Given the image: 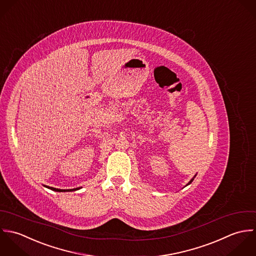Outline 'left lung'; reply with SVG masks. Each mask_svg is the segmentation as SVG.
Wrapping results in <instances>:
<instances>
[{
  "label": "left lung",
  "mask_w": 256,
  "mask_h": 256,
  "mask_svg": "<svg viewBox=\"0 0 256 256\" xmlns=\"http://www.w3.org/2000/svg\"><path fill=\"white\" fill-rule=\"evenodd\" d=\"M196 175H197V174H196ZM196 175H195V176H194V177H193V178H192V179H191V180H190V181H189V182H188V184H187V185H186V186H188V185H190V184H191V183H192V182H193V180H194V178H195V177H196Z\"/></svg>",
  "instance_id": "1"
}]
</instances>
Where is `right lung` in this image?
<instances>
[{
	"mask_svg": "<svg viewBox=\"0 0 256 256\" xmlns=\"http://www.w3.org/2000/svg\"><path fill=\"white\" fill-rule=\"evenodd\" d=\"M44 187L50 189L52 191H55V192H71V191H76V190H79L81 189L82 187H79V188H74V189H67V190H63V189H56V188H53V187H50V186H46Z\"/></svg>",
	"mask_w": 256,
	"mask_h": 256,
	"instance_id": "add662e5",
	"label": "right lung"
}]
</instances>
